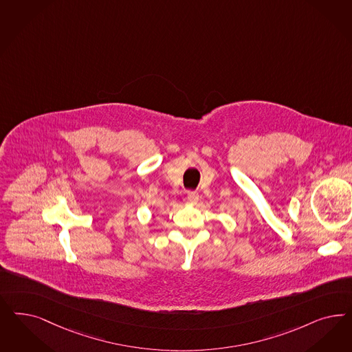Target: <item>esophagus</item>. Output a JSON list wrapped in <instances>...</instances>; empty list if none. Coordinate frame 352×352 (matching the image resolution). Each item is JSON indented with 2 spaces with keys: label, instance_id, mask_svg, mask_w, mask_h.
<instances>
[{
  "label": "esophagus",
  "instance_id": "esophagus-1",
  "mask_svg": "<svg viewBox=\"0 0 352 352\" xmlns=\"http://www.w3.org/2000/svg\"><path fill=\"white\" fill-rule=\"evenodd\" d=\"M188 201L192 204H198V201H199V194L197 193V192H189V193H188Z\"/></svg>",
  "mask_w": 352,
  "mask_h": 352
}]
</instances>
